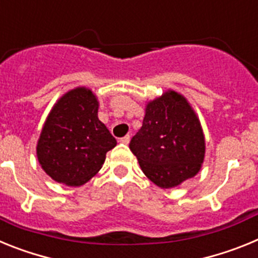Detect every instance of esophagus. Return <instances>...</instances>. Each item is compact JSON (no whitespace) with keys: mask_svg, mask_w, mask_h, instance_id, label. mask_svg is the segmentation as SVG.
I'll return each instance as SVG.
<instances>
[{"mask_svg":"<svg viewBox=\"0 0 258 258\" xmlns=\"http://www.w3.org/2000/svg\"><path fill=\"white\" fill-rule=\"evenodd\" d=\"M120 142L124 143V145H127V143L131 142V136H125L122 138H120Z\"/></svg>","mask_w":258,"mask_h":258,"instance_id":"34e87169","label":"esophagus"}]
</instances>
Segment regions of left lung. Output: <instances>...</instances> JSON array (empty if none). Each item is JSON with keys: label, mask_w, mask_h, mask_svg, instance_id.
Here are the masks:
<instances>
[{"label": "left lung", "mask_w": 258, "mask_h": 258, "mask_svg": "<svg viewBox=\"0 0 258 258\" xmlns=\"http://www.w3.org/2000/svg\"><path fill=\"white\" fill-rule=\"evenodd\" d=\"M129 149L150 181L172 188L202 169L206 138L190 102L178 92L166 90L147 102L142 126Z\"/></svg>", "instance_id": "8db88e82"}]
</instances>
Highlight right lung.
<instances>
[{"label":"right lung","mask_w":258,"mask_h":258,"mask_svg":"<svg viewBox=\"0 0 258 258\" xmlns=\"http://www.w3.org/2000/svg\"><path fill=\"white\" fill-rule=\"evenodd\" d=\"M98 108L97 95L77 86L50 109L36 154L41 168L55 182L83 186L101 170L106 154L117 143L98 118Z\"/></svg>","instance_id":"obj_1"}]
</instances>
